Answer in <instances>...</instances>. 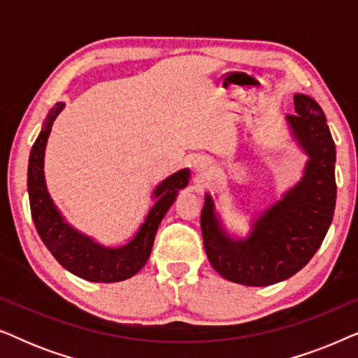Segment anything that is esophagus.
I'll return each instance as SVG.
<instances>
[{
    "label": "esophagus",
    "mask_w": 358,
    "mask_h": 358,
    "mask_svg": "<svg viewBox=\"0 0 358 358\" xmlns=\"http://www.w3.org/2000/svg\"><path fill=\"white\" fill-rule=\"evenodd\" d=\"M210 166V161L207 158H197L194 159V169L195 171H205Z\"/></svg>",
    "instance_id": "esophagus-1"
}]
</instances>
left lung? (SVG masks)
<instances>
[{"label": "left lung", "mask_w": 358, "mask_h": 358, "mask_svg": "<svg viewBox=\"0 0 358 358\" xmlns=\"http://www.w3.org/2000/svg\"><path fill=\"white\" fill-rule=\"evenodd\" d=\"M295 112L287 115L292 138L308 161L298 182L251 220L246 238L231 236L205 194L203 246L210 264L229 282L267 287L301 271L320 249L336 208V145L320 104L295 94Z\"/></svg>", "instance_id": "1"}]
</instances>
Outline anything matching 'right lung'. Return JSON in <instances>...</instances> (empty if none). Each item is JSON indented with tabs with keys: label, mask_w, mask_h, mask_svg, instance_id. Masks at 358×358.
<instances>
[{
	"label": "right lung",
	"mask_w": 358,
	"mask_h": 358,
	"mask_svg": "<svg viewBox=\"0 0 358 358\" xmlns=\"http://www.w3.org/2000/svg\"><path fill=\"white\" fill-rule=\"evenodd\" d=\"M63 107L65 104L58 102L48 112L29 156L27 192L34 224L52 256L68 272L90 282H122L138 273L148 261L161 220L174 203L179 190L189 184L190 171L189 168L179 169L156 185L151 195L155 200L153 207L148 210L145 222L129 243L117 248L104 246L68 223L48 194L43 158L52 125Z\"/></svg>",
	"instance_id": "1"
}]
</instances>
